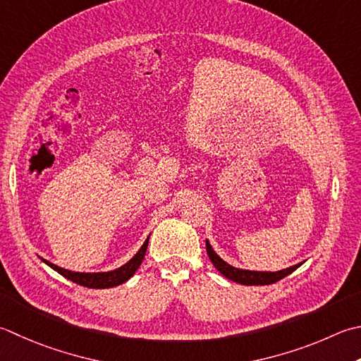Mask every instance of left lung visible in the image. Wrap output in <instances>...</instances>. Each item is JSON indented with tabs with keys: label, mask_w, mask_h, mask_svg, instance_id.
<instances>
[{
	"label": "left lung",
	"mask_w": 361,
	"mask_h": 361,
	"mask_svg": "<svg viewBox=\"0 0 361 361\" xmlns=\"http://www.w3.org/2000/svg\"><path fill=\"white\" fill-rule=\"evenodd\" d=\"M207 253L211 259V263L214 264L216 269L221 272L224 277H227L231 281H236V283L247 285V286H253V285H271L279 281L281 279H285L286 275L294 272L298 267L302 264H294L291 267H286L283 271H277V272H261V271H245V269H238V267H233L228 263L217 255V253L213 250V247L208 243L207 239Z\"/></svg>",
	"instance_id": "left-lung-1"
}]
</instances>
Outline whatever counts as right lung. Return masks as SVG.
<instances>
[{"instance_id": "right-lung-1", "label": "right lung", "mask_w": 361, "mask_h": 361, "mask_svg": "<svg viewBox=\"0 0 361 361\" xmlns=\"http://www.w3.org/2000/svg\"><path fill=\"white\" fill-rule=\"evenodd\" d=\"M147 245H148V238L145 239V243L140 247L139 252L134 255L128 263L120 266L118 269L114 271H109V272H73V271H68V269H63V267L56 266L53 263H49V261L42 258L45 264H48L51 269H54L58 274H61L62 277H66L67 280H72L73 283L76 285H81V286H86V288H94V289H104V288H112V286H117V285H122L125 283L126 280H130L134 272L137 271V267L142 263V259L145 257V252H147Z\"/></svg>"}]
</instances>
